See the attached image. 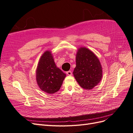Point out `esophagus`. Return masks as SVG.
Returning a JSON list of instances; mask_svg holds the SVG:
<instances>
[{"instance_id": "34e87169", "label": "esophagus", "mask_w": 133, "mask_h": 133, "mask_svg": "<svg viewBox=\"0 0 133 133\" xmlns=\"http://www.w3.org/2000/svg\"><path fill=\"white\" fill-rule=\"evenodd\" d=\"M66 74H67L68 75H69V76H71V75H72V72H71L70 70L66 71Z\"/></svg>"}]
</instances>
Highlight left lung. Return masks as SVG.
I'll use <instances>...</instances> for the list:
<instances>
[{
	"instance_id": "1",
	"label": "left lung",
	"mask_w": 133,
	"mask_h": 133,
	"mask_svg": "<svg viewBox=\"0 0 133 133\" xmlns=\"http://www.w3.org/2000/svg\"><path fill=\"white\" fill-rule=\"evenodd\" d=\"M102 74V65L98 57L87 48L78 49L73 74L79 85L87 90L92 89L100 82Z\"/></svg>"
}]
</instances>
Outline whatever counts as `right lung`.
I'll use <instances>...</instances> for the list:
<instances>
[{
    "label": "right lung",
    "mask_w": 133,
    "mask_h": 133,
    "mask_svg": "<svg viewBox=\"0 0 133 133\" xmlns=\"http://www.w3.org/2000/svg\"><path fill=\"white\" fill-rule=\"evenodd\" d=\"M65 76L56 66L51 51L44 52L36 70V80L41 89L48 94L55 93L60 89Z\"/></svg>",
    "instance_id": "add662e5"
}]
</instances>
